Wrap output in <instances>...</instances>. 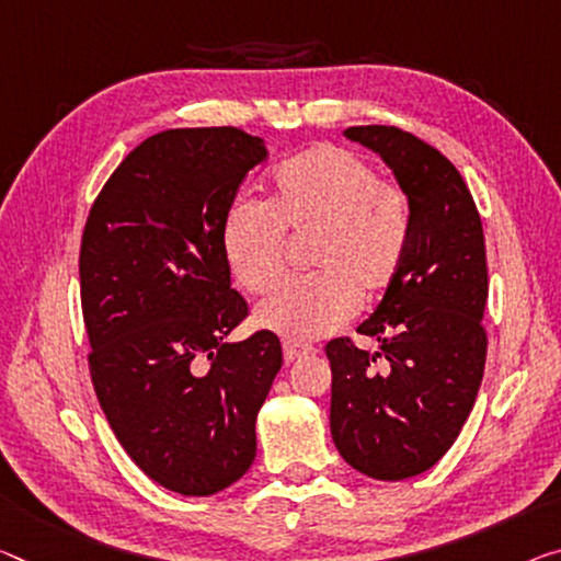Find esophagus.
I'll return each mask as SVG.
<instances>
[{"mask_svg":"<svg viewBox=\"0 0 561 561\" xmlns=\"http://www.w3.org/2000/svg\"><path fill=\"white\" fill-rule=\"evenodd\" d=\"M310 353H313L310 346H300V343H293V341L283 343V358H286V364H296V360L310 356Z\"/></svg>","mask_w":561,"mask_h":561,"instance_id":"obj_1","label":"esophagus"}]
</instances>
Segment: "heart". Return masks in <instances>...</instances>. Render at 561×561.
Segmentation results:
<instances>
[{"mask_svg":"<svg viewBox=\"0 0 561 561\" xmlns=\"http://www.w3.org/2000/svg\"><path fill=\"white\" fill-rule=\"evenodd\" d=\"M283 232L310 236L308 265L318 273L275 288L253 321L290 341H316L341 329L358 300L370 304L399 278L411 245V205L356 152L316 145L275 168L268 205L238 195L222 215V255L240 288L273 286Z\"/></svg>","mask_w":561,"mask_h":561,"instance_id":"obj_1","label":"heart"}]
</instances>
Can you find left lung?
<instances>
[{"mask_svg":"<svg viewBox=\"0 0 561 561\" xmlns=\"http://www.w3.org/2000/svg\"><path fill=\"white\" fill-rule=\"evenodd\" d=\"M343 135L376 152L407 193L411 245L399 278L358 325L378 351L348 339L325 346L331 436L356 471L401 481L451 449L477 401L486 360L484 230L459 170L431 145L386 125ZM378 357L383 371L373 368Z\"/></svg>","mask_w":561,"mask_h":561,"instance_id":"1","label":"left lung"}]
</instances>
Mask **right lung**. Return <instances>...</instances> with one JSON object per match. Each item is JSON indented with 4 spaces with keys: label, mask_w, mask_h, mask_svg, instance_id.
I'll return each mask as SVG.
<instances>
[{
    "label": "right lung",
    "mask_w": 561,
    "mask_h": 561,
    "mask_svg": "<svg viewBox=\"0 0 561 561\" xmlns=\"http://www.w3.org/2000/svg\"><path fill=\"white\" fill-rule=\"evenodd\" d=\"M265 158L238 127L158 133L119 162L84 226L94 393L127 456L183 496L218 494L251 469L283 366L271 331L228 341L248 304L230 288L222 215Z\"/></svg>",
    "instance_id": "obj_1"
}]
</instances>
